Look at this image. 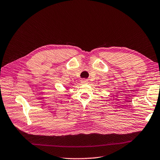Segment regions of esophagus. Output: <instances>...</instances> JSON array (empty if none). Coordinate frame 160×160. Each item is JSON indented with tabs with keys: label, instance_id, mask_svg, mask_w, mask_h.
Returning a JSON list of instances; mask_svg holds the SVG:
<instances>
[{
	"label": "esophagus",
	"instance_id": "1",
	"mask_svg": "<svg viewBox=\"0 0 160 160\" xmlns=\"http://www.w3.org/2000/svg\"><path fill=\"white\" fill-rule=\"evenodd\" d=\"M81 83L83 84H87L88 83V80L87 79H82L81 80Z\"/></svg>",
	"mask_w": 160,
	"mask_h": 160
}]
</instances>
